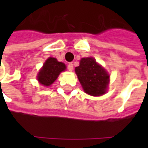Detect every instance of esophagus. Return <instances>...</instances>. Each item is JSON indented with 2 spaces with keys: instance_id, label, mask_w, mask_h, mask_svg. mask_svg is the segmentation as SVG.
Segmentation results:
<instances>
[{
  "instance_id": "obj_1",
  "label": "esophagus",
  "mask_w": 148,
  "mask_h": 148,
  "mask_svg": "<svg viewBox=\"0 0 148 148\" xmlns=\"http://www.w3.org/2000/svg\"><path fill=\"white\" fill-rule=\"evenodd\" d=\"M67 69H68V71H73V69H74V65H73V63L70 62V63L67 65Z\"/></svg>"
}]
</instances>
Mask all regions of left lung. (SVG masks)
I'll list each match as a JSON object with an SVG mask.
<instances>
[{
	"mask_svg": "<svg viewBox=\"0 0 148 148\" xmlns=\"http://www.w3.org/2000/svg\"><path fill=\"white\" fill-rule=\"evenodd\" d=\"M84 91L92 96L105 94L109 81V75L93 58H82L80 65L75 68Z\"/></svg>",
	"mask_w": 148,
	"mask_h": 148,
	"instance_id": "8db88e82",
	"label": "left lung"
}]
</instances>
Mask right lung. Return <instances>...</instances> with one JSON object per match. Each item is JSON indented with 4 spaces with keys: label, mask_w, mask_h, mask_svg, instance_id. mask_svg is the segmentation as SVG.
Returning <instances> with one entry per match:
<instances>
[{
    "label": "right lung",
    "mask_w": 148,
    "mask_h": 148,
    "mask_svg": "<svg viewBox=\"0 0 148 148\" xmlns=\"http://www.w3.org/2000/svg\"><path fill=\"white\" fill-rule=\"evenodd\" d=\"M65 70L66 66L64 63L58 62L56 58L50 57L47 59L42 68L39 72L37 79L43 86H50L57 79L62 71Z\"/></svg>",
    "instance_id": "1"
}]
</instances>
